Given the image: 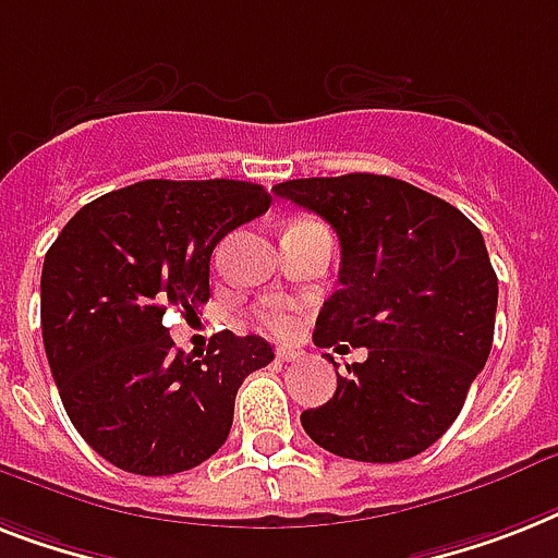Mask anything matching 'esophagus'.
Returning <instances> with one entry per match:
<instances>
[{
	"mask_svg": "<svg viewBox=\"0 0 558 558\" xmlns=\"http://www.w3.org/2000/svg\"><path fill=\"white\" fill-rule=\"evenodd\" d=\"M280 361V364H292V361H298L301 357V352L294 350H278V355H275Z\"/></svg>",
	"mask_w": 558,
	"mask_h": 558,
	"instance_id": "1",
	"label": "esophagus"
}]
</instances>
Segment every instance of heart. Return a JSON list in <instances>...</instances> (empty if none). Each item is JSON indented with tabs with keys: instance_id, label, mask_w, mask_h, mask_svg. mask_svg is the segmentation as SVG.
I'll return each mask as SVG.
<instances>
[{
	"instance_id": "obj_1",
	"label": "heart",
	"mask_w": 558,
	"mask_h": 558,
	"mask_svg": "<svg viewBox=\"0 0 558 558\" xmlns=\"http://www.w3.org/2000/svg\"><path fill=\"white\" fill-rule=\"evenodd\" d=\"M257 324L264 326L266 332L278 335V338H289V335L294 332V326H298V318H294L287 306L269 303V306H264V310L257 312Z\"/></svg>"
}]
</instances>
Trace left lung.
<instances>
[{"label":"left lung","mask_w":558,"mask_h":558,"mask_svg":"<svg viewBox=\"0 0 558 558\" xmlns=\"http://www.w3.org/2000/svg\"><path fill=\"white\" fill-rule=\"evenodd\" d=\"M271 192L324 217L341 240V289L320 310L315 343L369 352L338 375L324 407L301 412L306 436L341 459L418 456L459 418L490 355L499 278L482 232L387 174L306 177Z\"/></svg>","instance_id":"left-lung-1"}]
</instances>
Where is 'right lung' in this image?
Masks as SVG:
<instances>
[{
	"label": "right lung",
	"instance_id": "obj_1",
	"mask_svg": "<svg viewBox=\"0 0 558 558\" xmlns=\"http://www.w3.org/2000/svg\"><path fill=\"white\" fill-rule=\"evenodd\" d=\"M246 180H143L83 206L43 266V341L76 433L125 473L171 475L229 438L234 396L275 357L257 335L174 350L166 312L208 301L220 240L269 208Z\"/></svg>",
	"mask_w": 558,
	"mask_h": 558
}]
</instances>
